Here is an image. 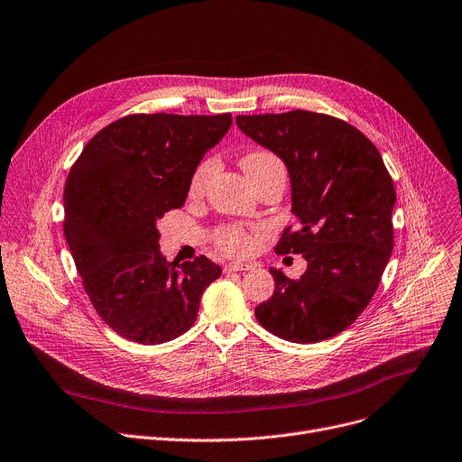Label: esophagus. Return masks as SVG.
Returning a JSON list of instances; mask_svg holds the SVG:
<instances>
[{"label": "esophagus", "instance_id": "obj_1", "mask_svg": "<svg viewBox=\"0 0 462 462\" xmlns=\"http://www.w3.org/2000/svg\"><path fill=\"white\" fill-rule=\"evenodd\" d=\"M248 269H250V265H246V263H226L225 265V273L226 274L237 273V271H248Z\"/></svg>", "mask_w": 462, "mask_h": 462}]
</instances>
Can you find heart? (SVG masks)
I'll list each match as a JSON object with an SVG mask.
<instances>
[{
	"label": "heart",
	"instance_id": "b5f03b06",
	"mask_svg": "<svg viewBox=\"0 0 462 462\" xmlns=\"http://www.w3.org/2000/svg\"><path fill=\"white\" fill-rule=\"evenodd\" d=\"M241 167L245 175L250 179V182L256 184L262 179L273 175V173H283L285 175V167L283 162L271 151H250L241 158ZM216 171V160L214 158H204L197 167L189 179L188 193L189 197L197 199L204 193L209 179H212ZM254 239H256V230L239 225V223H228L221 225L212 232V241L216 246L221 250V253L228 256H246L253 253L254 248Z\"/></svg>",
	"mask_w": 462,
	"mask_h": 462
}]
</instances>
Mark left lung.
Returning <instances> with one entry per match:
<instances>
[{
    "label": "left lung",
    "mask_w": 462,
    "mask_h": 462,
    "mask_svg": "<svg viewBox=\"0 0 462 462\" xmlns=\"http://www.w3.org/2000/svg\"><path fill=\"white\" fill-rule=\"evenodd\" d=\"M236 123L285 162L300 228H285L274 250L308 262L297 280L271 267L274 292L254 315L291 343L329 339L365 311L391 258L393 177L375 145L339 117L291 110Z\"/></svg>",
    "instance_id": "8db88e82"
}]
</instances>
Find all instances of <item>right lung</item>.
<instances>
[{
  "mask_svg": "<svg viewBox=\"0 0 462 462\" xmlns=\"http://www.w3.org/2000/svg\"><path fill=\"white\" fill-rule=\"evenodd\" d=\"M232 114H129L101 129L64 186V236L97 315L121 337L167 343L197 320L204 289L221 267L197 256L167 262L156 221L184 206L204 152Z\"/></svg>",
  "mask_w": 462,
  "mask_h": 462,
  "instance_id": "right-lung-1",
  "label": "right lung"
}]
</instances>
